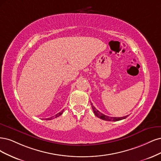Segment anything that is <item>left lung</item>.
<instances>
[{"mask_svg": "<svg viewBox=\"0 0 161 161\" xmlns=\"http://www.w3.org/2000/svg\"><path fill=\"white\" fill-rule=\"evenodd\" d=\"M91 106L92 108L93 109V111L94 112V114L97 117V118H100L102 120H106V121H113V122H116V121H119V120H123V119H125L126 118L128 117V115L125 116H123V117H110V116H108L106 115H104L103 114L101 113L100 112L98 111L97 109L93 106L92 103H91Z\"/></svg>", "mask_w": 161, "mask_h": 161, "instance_id": "8db88e82", "label": "left lung"}]
</instances>
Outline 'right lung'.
Returning a JSON list of instances; mask_svg holds the SVG:
<instances>
[{"label":"right lung","instance_id":"right-lung-1","mask_svg":"<svg viewBox=\"0 0 161 161\" xmlns=\"http://www.w3.org/2000/svg\"><path fill=\"white\" fill-rule=\"evenodd\" d=\"M64 111V110H63L62 111H61L60 112L58 113V114H55V116H51V117L48 118H46L45 120H52V119H54V118H58V117L60 116L62 114H63Z\"/></svg>","mask_w":161,"mask_h":161}]
</instances>
